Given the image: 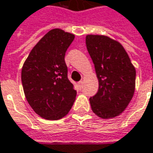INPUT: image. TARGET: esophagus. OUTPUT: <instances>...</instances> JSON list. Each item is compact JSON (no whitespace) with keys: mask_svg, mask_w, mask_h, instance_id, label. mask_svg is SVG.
<instances>
[{"mask_svg":"<svg viewBox=\"0 0 153 153\" xmlns=\"http://www.w3.org/2000/svg\"><path fill=\"white\" fill-rule=\"evenodd\" d=\"M82 83H83V81H82V80H81V81H79V82H78V85H79V87H80V88L82 86Z\"/></svg>","mask_w":153,"mask_h":153,"instance_id":"esophagus-1","label":"esophagus"}]
</instances>
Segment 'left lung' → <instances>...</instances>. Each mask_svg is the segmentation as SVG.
Returning <instances> with one entry per match:
<instances>
[{
  "label": "left lung",
  "instance_id": "1",
  "mask_svg": "<svg viewBox=\"0 0 153 153\" xmlns=\"http://www.w3.org/2000/svg\"><path fill=\"white\" fill-rule=\"evenodd\" d=\"M87 50L92 59L98 91L90 98L92 111L108 119L121 114L135 92L136 69L123 45L107 36L87 35Z\"/></svg>",
  "mask_w": 153,
  "mask_h": 153
}]
</instances>
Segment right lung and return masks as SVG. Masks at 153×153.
Wrapping results in <instances>:
<instances>
[{"label":"right lung","instance_id":"right-lung-1","mask_svg":"<svg viewBox=\"0 0 153 153\" xmlns=\"http://www.w3.org/2000/svg\"><path fill=\"white\" fill-rule=\"evenodd\" d=\"M75 35L53 28L30 51L22 69V82L30 107L41 117L58 120L68 114L76 91L67 76L64 56Z\"/></svg>","mask_w":153,"mask_h":153}]
</instances>
